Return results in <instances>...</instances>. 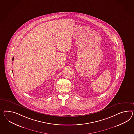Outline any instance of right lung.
Wrapping results in <instances>:
<instances>
[{
	"label": "right lung",
	"mask_w": 134,
	"mask_h": 134,
	"mask_svg": "<svg viewBox=\"0 0 134 134\" xmlns=\"http://www.w3.org/2000/svg\"><path fill=\"white\" fill-rule=\"evenodd\" d=\"M14 57H13V59H12V60H13H13H14Z\"/></svg>",
	"instance_id": "obj_1"
}]
</instances>
